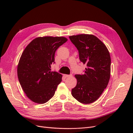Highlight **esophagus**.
<instances>
[{
	"label": "esophagus",
	"instance_id": "obj_1",
	"mask_svg": "<svg viewBox=\"0 0 133 133\" xmlns=\"http://www.w3.org/2000/svg\"><path fill=\"white\" fill-rule=\"evenodd\" d=\"M64 76L65 78H69V77H71L72 76L71 75H67V74H64Z\"/></svg>",
	"mask_w": 133,
	"mask_h": 133
}]
</instances>
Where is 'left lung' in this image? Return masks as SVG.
<instances>
[{"label": "left lung", "instance_id": "8db88e82", "mask_svg": "<svg viewBox=\"0 0 133 133\" xmlns=\"http://www.w3.org/2000/svg\"><path fill=\"white\" fill-rule=\"evenodd\" d=\"M69 38L78 49L80 60L87 66L84 74L75 75L77 83L72 89V95L80 103H93L108 84L111 65L109 52L106 45L94 35L82 34Z\"/></svg>", "mask_w": 133, "mask_h": 133}]
</instances>
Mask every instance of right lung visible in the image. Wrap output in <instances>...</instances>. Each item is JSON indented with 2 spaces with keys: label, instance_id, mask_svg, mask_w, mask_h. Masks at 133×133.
<instances>
[{
  "label": "right lung",
  "instance_id": "1",
  "mask_svg": "<svg viewBox=\"0 0 133 133\" xmlns=\"http://www.w3.org/2000/svg\"><path fill=\"white\" fill-rule=\"evenodd\" d=\"M67 39L43 37L33 39L25 48L17 67L18 78L26 95L32 101L43 104L54 96L62 76L51 71L55 51Z\"/></svg>",
  "mask_w": 133,
  "mask_h": 133
}]
</instances>
